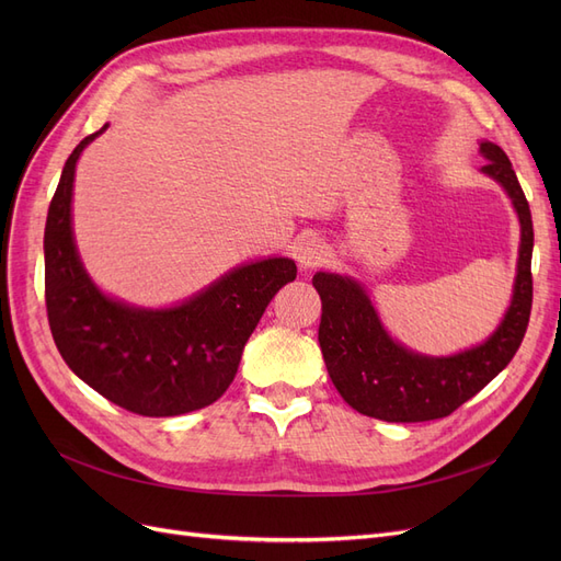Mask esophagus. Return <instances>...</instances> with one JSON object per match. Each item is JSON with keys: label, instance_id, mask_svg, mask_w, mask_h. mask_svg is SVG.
Returning a JSON list of instances; mask_svg holds the SVG:
<instances>
[{"label": "esophagus", "instance_id": "obj_1", "mask_svg": "<svg viewBox=\"0 0 561 561\" xmlns=\"http://www.w3.org/2000/svg\"><path fill=\"white\" fill-rule=\"evenodd\" d=\"M328 245L320 239H307L297 248V262L301 268H316L328 262Z\"/></svg>", "mask_w": 561, "mask_h": 561}]
</instances>
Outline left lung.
<instances>
[{
  "label": "left lung",
  "mask_w": 561,
  "mask_h": 561,
  "mask_svg": "<svg viewBox=\"0 0 561 561\" xmlns=\"http://www.w3.org/2000/svg\"><path fill=\"white\" fill-rule=\"evenodd\" d=\"M482 171L499 180L513 198L522 225V245L513 304L499 330L482 346L451 358H426L386 334L363 287L336 274H316L322 301L318 342L330 379L342 398L365 416L416 423L449 416L513 360L526 334L534 301V225L513 163L494 142H482Z\"/></svg>",
  "instance_id": "left-lung-1"
}]
</instances>
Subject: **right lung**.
I'll return each mask as SVG.
<instances>
[{
  "mask_svg": "<svg viewBox=\"0 0 561 561\" xmlns=\"http://www.w3.org/2000/svg\"><path fill=\"white\" fill-rule=\"evenodd\" d=\"M107 128V126H105ZM100 128L65 161L44 231V295L54 342L79 379L140 416H178L225 396L268 301L297 278L293 260L233 268L165 311L107 299L83 271L72 239L75 165Z\"/></svg>",
  "mask_w": 561,
  "mask_h": 561,
  "instance_id": "obj_1",
  "label": "right lung"
}]
</instances>
